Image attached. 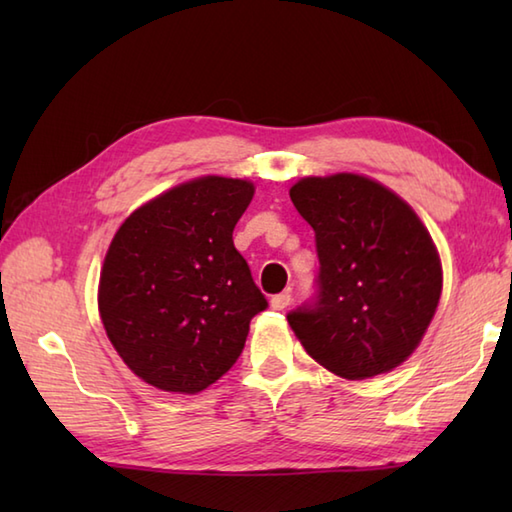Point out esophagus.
I'll return each mask as SVG.
<instances>
[{
  "label": "esophagus",
  "mask_w": 512,
  "mask_h": 512,
  "mask_svg": "<svg viewBox=\"0 0 512 512\" xmlns=\"http://www.w3.org/2000/svg\"><path fill=\"white\" fill-rule=\"evenodd\" d=\"M292 303V295L286 290V292H279V295H275L273 299H270V308L273 310H286Z\"/></svg>",
  "instance_id": "1"
}]
</instances>
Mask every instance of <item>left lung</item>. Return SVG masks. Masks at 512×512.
<instances>
[{
  "label": "left lung",
  "mask_w": 512,
  "mask_h": 512,
  "mask_svg": "<svg viewBox=\"0 0 512 512\" xmlns=\"http://www.w3.org/2000/svg\"><path fill=\"white\" fill-rule=\"evenodd\" d=\"M290 200L314 228L319 255L317 292L288 312L306 352L350 380L407 361L442 292L438 250L420 217L356 173L303 178Z\"/></svg>",
  "instance_id": "obj_1"
}]
</instances>
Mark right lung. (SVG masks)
I'll list each match as a JSON object with an SVG mask.
<instances>
[{
  "instance_id": "obj_1",
  "label": "right lung",
  "mask_w": 512,
  "mask_h": 512,
  "mask_svg": "<svg viewBox=\"0 0 512 512\" xmlns=\"http://www.w3.org/2000/svg\"><path fill=\"white\" fill-rule=\"evenodd\" d=\"M248 180L204 176L143 204L107 250L99 310L114 350L162 391L198 394L235 365L250 319L268 308L233 228Z\"/></svg>"
}]
</instances>
